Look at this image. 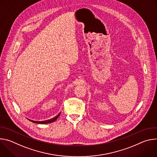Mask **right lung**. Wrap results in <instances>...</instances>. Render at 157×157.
Returning a JSON list of instances; mask_svg holds the SVG:
<instances>
[{
  "instance_id": "add662e5",
  "label": "right lung",
  "mask_w": 157,
  "mask_h": 157,
  "mask_svg": "<svg viewBox=\"0 0 157 157\" xmlns=\"http://www.w3.org/2000/svg\"><path fill=\"white\" fill-rule=\"evenodd\" d=\"M60 116V113H59L56 116H55V117L51 119H49V120H47V121H32V120H30L29 119L30 121L33 122V123H36V124H49V123H52V122H55L57 119L58 117Z\"/></svg>"
}]
</instances>
